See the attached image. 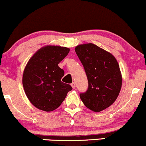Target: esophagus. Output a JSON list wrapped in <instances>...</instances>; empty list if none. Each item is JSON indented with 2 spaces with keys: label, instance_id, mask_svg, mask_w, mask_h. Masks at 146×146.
<instances>
[{
  "label": "esophagus",
  "instance_id": "1",
  "mask_svg": "<svg viewBox=\"0 0 146 146\" xmlns=\"http://www.w3.org/2000/svg\"><path fill=\"white\" fill-rule=\"evenodd\" d=\"M71 86H72V88H73V89H74V88H75V82H73L71 84Z\"/></svg>",
  "mask_w": 146,
  "mask_h": 146
}]
</instances>
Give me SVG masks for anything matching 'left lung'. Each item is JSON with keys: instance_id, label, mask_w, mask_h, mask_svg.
<instances>
[{"instance_id": "left-lung-1", "label": "left lung", "mask_w": 146, "mask_h": 146, "mask_svg": "<svg viewBox=\"0 0 146 146\" xmlns=\"http://www.w3.org/2000/svg\"><path fill=\"white\" fill-rule=\"evenodd\" d=\"M75 51L88 82V89L80 93V99L90 110L102 111L113 104L119 94L122 77L119 64L111 53L92 43L78 45Z\"/></svg>"}]
</instances>
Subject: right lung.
<instances>
[{"label": "right lung", "mask_w": 146, "mask_h": 146, "mask_svg": "<svg viewBox=\"0 0 146 146\" xmlns=\"http://www.w3.org/2000/svg\"><path fill=\"white\" fill-rule=\"evenodd\" d=\"M69 51L60 46H44L27 64L23 76V88L30 102L38 109L46 112L56 110L72 90L71 85L61 81L64 71L58 66Z\"/></svg>", "instance_id": "obj_1"}]
</instances>
